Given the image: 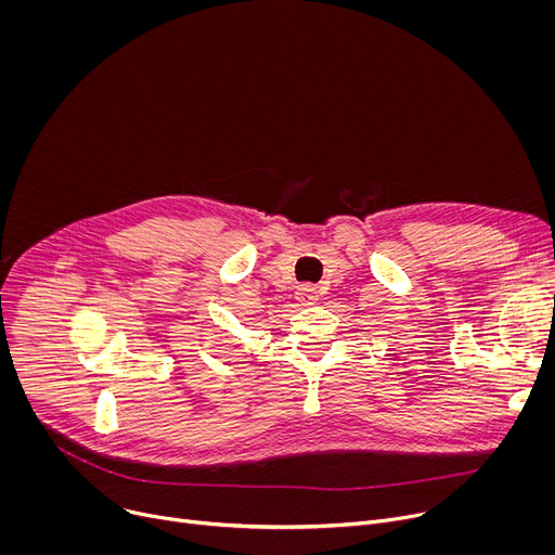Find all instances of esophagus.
Returning <instances> with one entry per match:
<instances>
[{
	"label": "esophagus",
	"instance_id": "esophagus-1",
	"mask_svg": "<svg viewBox=\"0 0 555 555\" xmlns=\"http://www.w3.org/2000/svg\"><path fill=\"white\" fill-rule=\"evenodd\" d=\"M296 300H298L300 305H313L315 300H319V289H315V287L309 285V283H305V285H300V287L296 289Z\"/></svg>",
	"mask_w": 555,
	"mask_h": 555
}]
</instances>
